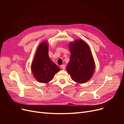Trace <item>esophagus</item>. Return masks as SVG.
I'll return each instance as SVG.
<instances>
[{"label":"esophagus","instance_id":"1","mask_svg":"<svg viewBox=\"0 0 124 124\" xmlns=\"http://www.w3.org/2000/svg\"><path fill=\"white\" fill-rule=\"evenodd\" d=\"M61 68H62V70H65V68H66V66H65V65H62V66H61Z\"/></svg>","mask_w":124,"mask_h":124}]
</instances>
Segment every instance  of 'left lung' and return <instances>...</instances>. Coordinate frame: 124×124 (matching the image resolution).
<instances>
[{
  "instance_id": "1",
  "label": "left lung",
  "mask_w": 124,
  "mask_h": 124,
  "mask_svg": "<svg viewBox=\"0 0 124 124\" xmlns=\"http://www.w3.org/2000/svg\"><path fill=\"white\" fill-rule=\"evenodd\" d=\"M69 48L71 54L67 71L74 82L85 83L92 78L95 69L91 48L82 39L70 42Z\"/></svg>"
}]
</instances>
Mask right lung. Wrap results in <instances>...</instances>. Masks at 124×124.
<instances>
[{
    "instance_id": "1",
    "label": "right lung",
    "mask_w": 124,
    "mask_h": 124,
    "mask_svg": "<svg viewBox=\"0 0 124 124\" xmlns=\"http://www.w3.org/2000/svg\"><path fill=\"white\" fill-rule=\"evenodd\" d=\"M43 41L37 48L31 64L33 76L40 83H47L53 79L60 68L52 62L48 56V45Z\"/></svg>"
}]
</instances>
